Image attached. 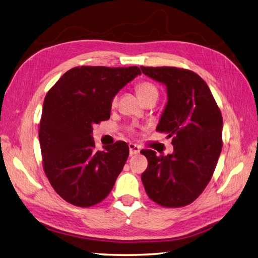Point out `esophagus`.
Here are the masks:
<instances>
[{
    "instance_id": "esophagus-1",
    "label": "esophagus",
    "mask_w": 258,
    "mask_h": 258,
    "mask_svg": "<svg viewBox=\"0 0 258 258\" xmlns=\"http://www.w3.org/2000/svg\"><path fill=\"white\" fill-rule=\"evenodd\" d=\"M140 152V148L137 145L135 144H129V154L130 156H134V155H137Z\"/></svg>"
}]
</instances>
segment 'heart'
Returning <instances> with one entry per match:
<instances>
[{"label": "heart", "instance_id": "1", "mask_svg": "<svg viewBox=\"0 0 258 258\" xmlns=\"http://www.w3.org/2000/svg\"><path fill=\"white\" fill-rule=\"evenodd\" d=\"M136 91H137V94L140 99L145 101L146 99L150 98L153 95H158V91L156 87H155L152 83H148V82H143V83H139L136 87ZM115 102V99L113 100V103Z\"/></svg>", "mask_w": 258, "mask_h": 258}]
</instances>
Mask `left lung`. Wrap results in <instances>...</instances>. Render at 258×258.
Instances as JSON below:
<instances>
[{"instance_id":"8db88e82","label":"left lung","mask_w":258,"mask_h":258,"mask_svg":"<svg viewBox=\"0 0 258 258\" xmlns=\"http://www.w3.org/2000/svg\"><path fill=\"white\" fill-rule=\"evenodd\" d=\"M145 75L166 86L167 103L156 130L173 137L166 156L143 149L147 169L142 181L159 206L192 203L211 179L222 147V115L207 83L191 71L176 67H140Z\"/></svg>"}]
</instances>
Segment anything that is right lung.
<instances>
[{
	"mask_svg": "<svg viewBox=\"0 0 258 258\" xmlns=\"http://www.w3.org/2000/svg\"><path fill=\"white\" fill-rule=\"evenodd\" d=\"M139 67H74L48 92L39 128L43 169L71 205L92 207L109 196L129 155L127 143L96 150L93 124L110 118L116 93Z\"/></svg>",
	"mask_w": 258,
	"mask_h": 258,
	"instance_id": "add662e5",
	"label": "right lung"
}]
</instances>
